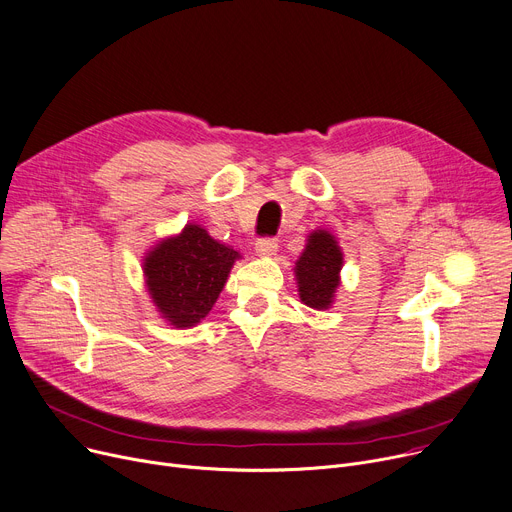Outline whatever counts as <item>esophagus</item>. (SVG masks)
Wrapping results in <instances>:
<instances>
[{
  "label": "esophagus",
  "mask_w": 512,
  "mask_h": 512,
  "mask_svg": "<svg viewBox=\"0 0 512 512\" xmlns=\"http://www.w3.org/2000/svg\"><path fill=\"white\" fill-rule=\"evenodd\" d=\"M275 251H277V239L263 237L255 243V253L261 255V257H271Z\"/></svg>",
  "instance_id": "esophagus-1"
}]
</instances>
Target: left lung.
Wrapping results in <instances>:
<instances>
[{
    "label": "left lung",
    "instance_id": "8db88e82",
    "mask_svg": "<svg viewBox=\"0 0 512 512\" xmlns=\"http://www.w3.org/2000/svg\"><path fill=\"white\" fill-rule=\"evenodd\" d=\"M341 267L343 253L331 232L320 228L310 232L306 249L294 267L300 300L314 310L331 308L341 282Z\"/></svg>",
    "mask_w": 512,
    "mask_h": 512
}]
</instances>
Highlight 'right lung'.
Returning a JSON list of instances; mask_svg holds the SVG:
<instances>
[{
	"instance_id": "1",
	"label": "right lung",
	"mask_w": 512,
	"mask_h": 512,
	"mask_svg": "<svg viewBox=\"0 0 512 512\" xmlns=\"http://www.w3.org/2000/svg\"><path fill=\"white\" fill-rule=\"evenodd\" d=\"M239 251L214 241L200 224H185L177 237L147 253L143 271L153 304L175 329L198 324L218 300Z\"/></svg>"
}]
</instances>
